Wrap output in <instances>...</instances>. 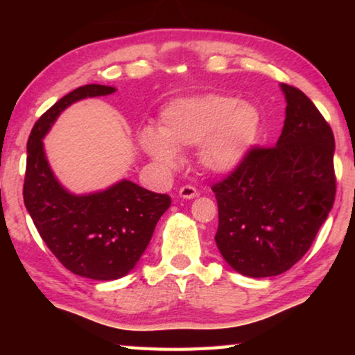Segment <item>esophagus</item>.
Listing matches in <instances>:
<instances>
[{"mask_svg": "<svg viewBox=\"0 0 355 355\" xmlns=\"http://www.w3.org/2000/svg\"><path fill=\"white\" fill-rule=\"evenodd\" d=\"M178 194H180V197H183V199H194V197L199 196V191H197L194 186L186 184L182 189H180Z\"/></svg>", "mask_w": 355, "mask_h": 355, "instance_id": "obj_1", "label": "esophagus"}]
</instances>
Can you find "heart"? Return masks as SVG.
<instances>
[{"label":"heart","instance_id":"1","mask_svg":"<svg viewBox=\"0 0 355 355\" xmlns=\"http://www.w3.org/2000/svg\"><path fill=\"white\" fill-rule=\"evenodd\" d=\"M260 116L252 105L220 94L180 98L164 107L159 131L146 128L139 144L161 166L180 164L182 148L199 146V163L213 173H227L241 164L254 146Z\"/></svg>","mask_w":355,"mask_h":355}]
</instances>
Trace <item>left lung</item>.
Instances as JSON below:
<instances>
[{"instance_id":"obj_1","label":"left lung","mask_w":355,"mask_h":355,"mask_svg":"<svg viewBox=\"0 0 355 355\" xmlns=\"http://www.w3.org/2000/svg\"><path fill=\"white\" fill-rule=\"evenodd\" d=\"M284 130L274 147H252L213 184L219 209L216 244L248 277H271L296 264L335 200L332 128L307 95L282 84Z\"/></svg>"}]
</instances>
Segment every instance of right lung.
Instances as JSON below:
<instances>
[{
	"label": "right lung",
	"mask_w": 355,
	"mask_h": 355,
	"mask_svg": "<svg viewBox=\"0 0 355 355\" xmlns=\"http://www.w3.org/2000/svg\"><path fill=\"white\" fill-rule=\"evenodd\" d=\"M116 92L86 84L58 100L35 122L28 139L23 200L39 235L65 268L81 277L116 280L139 261L171 197L122 180L105 191L75 196L48 164L44 136L59 114L78 100Z\"/></svg>",
	"instance_id": "add662e5"
}]
</instances>
